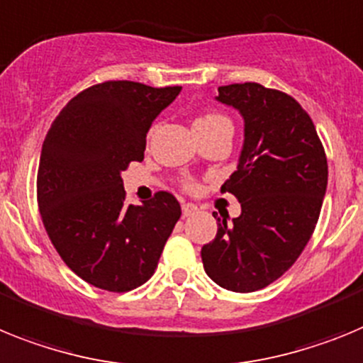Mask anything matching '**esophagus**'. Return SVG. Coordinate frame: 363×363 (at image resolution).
I'll return each instance as SVG.
<instances>
[{
	"label": "esophagus",
	"instance_id": "1",
	"mask_svg": "<svg viewBox=\"0 0 363 363\" xmlns=\"http://www.w3.org/2000/svg\"><path fill=\"white\" fill-rule=\"evenodd\" d=\"M194 213H197V206H195V204H191V203L182 204V216L190 217V216H194Z\"/></svg>",
	"mask_w": 363,
	"mask_h": 363
}]
</instances>
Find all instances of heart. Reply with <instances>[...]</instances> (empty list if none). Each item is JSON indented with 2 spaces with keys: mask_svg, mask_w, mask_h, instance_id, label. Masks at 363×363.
Masks as SVG:
<instances>
[{
  "mask_svg": "<svg viewBox=\"0 0 363 363\" xmlns=\"http://www.w3.org/2000/svg\"><path fill=\"white\" fill-rule=\"evenodd\" d=\"M220 122H228L223 115H217V113H206V115H203L201 118H197L195 121V124L199 125H212V124H220ZM186 186L188 188H194V184L191 182H186Z\"/></svg>",
  "mask_w": 363,
  "mask_h": 363,
  "instance_id": "heart-1",
  "label": "heart"
}]
</instances>
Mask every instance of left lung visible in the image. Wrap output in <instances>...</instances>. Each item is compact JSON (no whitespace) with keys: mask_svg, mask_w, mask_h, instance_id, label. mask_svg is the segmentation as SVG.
Instances as JSON below:
<instances>
[{"mask_svg":"<svg viewBox=\"0 0 363 363\" xmlns=\"http://www.w3.org/2000/svg\"><path fill=\"white\" fill-rule=\"evenodd\" d=\"M217 102L238 109L245 140L238 169L220 186L241 216L217 219V235L201 250L210 279L226 291L264 289L291 269L320 217L327 157L316 128L292 96L261 84L219 87Z\"/></svg>","mask_w":363,"mask_h":363,"instance_id":"left-lung-1","label":"left lung"}]
</instances>
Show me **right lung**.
<instances>
[{"mask_svg": "<svg viewBox=\"0 0 363 363\" xmlns=\"http://www.w3.org/2000/svg\"><path fill=\"white\" fill-rule=\"evenodd\" d=\"M181 89L104 82L77 94L47 131L38 206L60 257L89 285L128 292L155 272L181 204L159 191L128 206L122 172L144 159L151 124Z\"/></svg>", "mask_w": 363, "mask_h": 363, "instance_id": "obj_1", "label": "right lung"}]
</instances>
